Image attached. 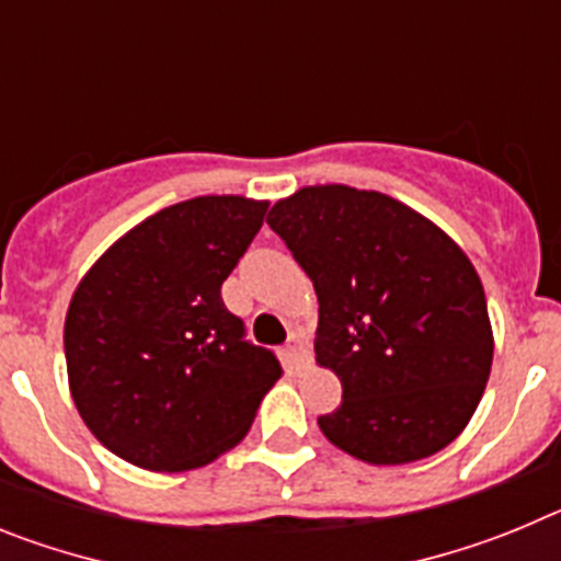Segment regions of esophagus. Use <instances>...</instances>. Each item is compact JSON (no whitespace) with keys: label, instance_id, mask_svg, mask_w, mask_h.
Instances as JSON below:
<instances>
[{"label":"esophagus","instance_id":"34e87169","mask_svg":"<svg viewBox=\"0 0 561 561\" xmlns=\"http://www.w3.org/2000/svg\"><path fill=\"white\" fill-rule=\"evenodd\" d=\"M286 356H289V362L291 365H304V359H306V342H304V336L297 334H291L289 336V342H286Z\"/></svg>","mask_w":561,"mask_h":561}]
</instances>
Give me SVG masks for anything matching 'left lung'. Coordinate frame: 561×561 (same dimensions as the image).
Wrapping results in <instances>:
<instances>
[{"label": "left lung", "instance_id": "left-lung-1", "mask_svg": "<svg viewBox=\"0 0 561 561\" xmlns=\"http://www.w3.org/2000/svg\"><path fill=\"white\" fill-rule=\"evenodd\" d=\"M266 225L311 277L320 304L317 365L342 404L317 424L374 466L453 444L492 374L483 284L466 252L413 207L348 185L300 187Z\"/></svg>", "mask_w": 561, "mask_h": 561}]
</instances>
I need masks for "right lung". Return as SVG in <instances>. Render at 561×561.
Here are the masks:
<instances>
[{"instance_id":"right-lung-1","label":"right lung","mask_w":561,"mask_h":561,"mask_svg":"<svg viewBox=\"0 0 561 561\" xmlns=\"http://www.w3.org/2000/svg\"><path fill=\"white\" fill-rule=\"evenodd\" d=\"M266 207L244 196L165 207L78 284L64 323L69 393L117 458L151 472L207 466L244 438L284 374L221 300Z\"/></svg>"}]
</instances>
